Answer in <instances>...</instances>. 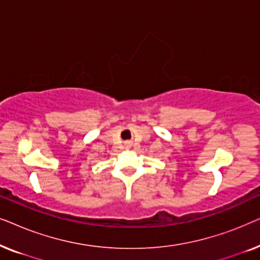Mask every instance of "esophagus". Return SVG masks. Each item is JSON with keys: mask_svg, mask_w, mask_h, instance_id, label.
<instances>
[{"mask_svg": "<svg viewBox=\"0 0 260 260\" xmlns=\"http://www.w3.org/2000/svg\"><path fill=\"white\" fill-rule=\"evenodd\" d=\"M127 147H129V145H127Z\"/></svg>", "mask_w": 260, "mask_h": 260, "instance_id": "34e87169", "label": "esophagus"}]
</instances>
